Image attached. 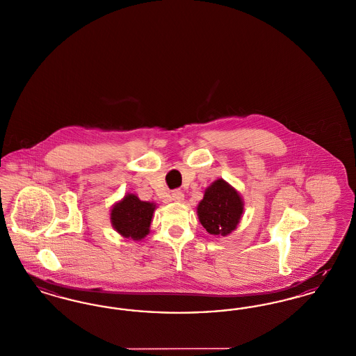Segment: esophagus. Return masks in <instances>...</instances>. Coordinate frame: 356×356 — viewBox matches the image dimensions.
Returning a JSON list of instances; mask_svg holds the SVG:
<instances>
[{
	"label": "esophagus",
	"mask_w": 356,
	"mask_h": 356,
	"mask_svg": "<svg viewBox=\"0 0 356 356\" xmlns=\"http://www.w3.org/2000/svg\"><path fill=\"white\" fill-rule=\"evenodd\" d=\"M172 200H173L175 202H181V201L184 200V193H183L181 191L176 189V191L172 192Z\"/></svg>",
	"instance_id": "1"
}]
</instances>
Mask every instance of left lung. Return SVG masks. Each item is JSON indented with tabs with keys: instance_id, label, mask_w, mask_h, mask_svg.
<instances>
[{
	"instance_id": "left-lung-1",
	"label": "left lung",
	"mask_w": 356,
	"mask_h": 356,
	"mask_svg": "<svg viewBox=\"0 0 356 356\" xmlns=\"http://www.w3.org/2000/svg\"><path fill=\"white\" fill-rule=\"evenodd\" d=\"M242 212L243 204L238 192L222 179L207 188L197 207L201 225L213 236H227L237 228Z\"/></svg>"
}]
</instances>
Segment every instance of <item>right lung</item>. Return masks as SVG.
Segmentation results:
<instances>
[{"label": "right lung", "mask_w": 356, "mask_h": 356, "mask_svg": "<svg viewBox=\"0 0 356 356\" xmlns=\"http://www.w3.org/2000/svg\"><path fill=\"white\" fill-rule=\"evenodd\" d=\"M155 205L138 199L135 195H127L118 202L111 211V222L118 233L135 241L148 234Z\"/></svg>", "instance_id": "add662e5"}]
</instances>
